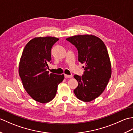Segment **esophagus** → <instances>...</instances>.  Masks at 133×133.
<instances>
[{
  "instance_id": "esophagus-1",
  "label": "esophagus",
  "mask_w": 133,
  "mask_h": 133,
  "mask_svg": "<svg viewBox=\"0 0 133 133\" xmlns=\"http://www.w3.org/2000/svg\"><path fill=\"white\" fill-rule=\"evenodd\" d=\"M72 76L71 75H67V74H64V77L66 78H72Z\"/></svg>"
}]
</instances>
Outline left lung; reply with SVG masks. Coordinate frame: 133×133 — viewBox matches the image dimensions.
I'll list each match as a JSON object with an SVG mask.
<instances>
[{"instance_id":"left-lung-1","label":"left lung","mask_w":133,"mask_h":133,"mask_svg":"<svg viewBox=\"0 0 133 133\" xmlns=\"http://www.w3.org/2000/svg\"><path fill=\"white\" fill-rule=\"evenodd\" d=\"M77 47L78 61L84 64V74L75 75L78 86L74 90L76 97L83 102L98 97L109 83L111 66L107 48L103 42L93 35H78L66 39Z\"/></svg>"}]
</instances>
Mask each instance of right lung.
<instances>
[{"label": "right lung", "mask_w": 133, "mask_h": 133, "mask_svg": "<svg viewBox=\"0 0 133 133\" xmlns=\"http://www.w3.org/2000/svg\"><path fill=\"white\" fill-rule=\"evenodd\" d=\"M59 39L52 36L35 37L26 45L19 65V74L23 87L31 97L41 103L52 101L64 75L47 71L51 60V50Z\"/></svg>", "instance_id": "add662e5"}]
</instances>
